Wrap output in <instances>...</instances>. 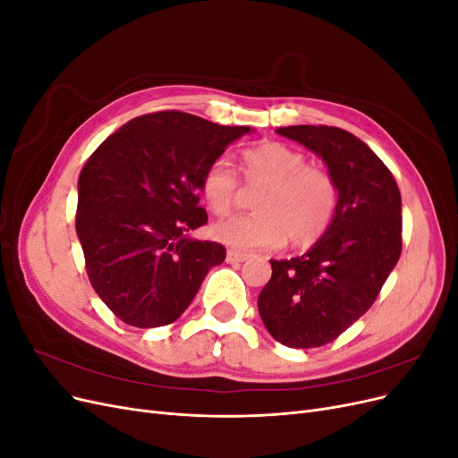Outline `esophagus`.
<instances>
[{
  "instance_id": "obj_1",
  "label": "esophagus",
  "mask_w": 458,
  "mask_h": 458,
  "mask_svg": "<svg viewBox=\"0 0 458 458\" xmlns=\"http://www.w3.org/2000/svg\"><path fill=\"white\" fill-rule=\"evenodd\" d=\"M246 259H248V256L242 254V252H237V250H229L227 256H225V261H227V263H242V261H246Z\"/></svg>"
}]
</instances>
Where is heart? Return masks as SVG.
<instances>
[{"label": "heart", "instance_id": "1", "mask_svg": "<svg viewBox=\"0 0 458 458\" xmlns=\"http://www.w3.org/2000/svg\"><path fill=\"white\" fill-rule=\"evenodd\" d=\"M241 168L248 185H266L256 199L258 214L233 216L217 221L212 237L239 252L269 250L286 241L310 246L323 237L336 210V185L332 177L311 168L301 152L283 143L267 141L246 148ZM202 197L217 216L233 210L239 195V179L231 165L217 158L208 165Z\"/></svg>", "mask_w": 458, "mask_h": 458}]
</instances>
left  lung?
Instances as JSON below:
<instances>
[{
  "mask_svg": "<svg viewBox=\"0 0 458 458\" xmlns=\"http://www.w3.org/2000/svg\"><path fill=\"white\" fill-rule=\"evenodd\" d=\"M276 133L321 158L336 185L335 217L310 250L271 259L258 298L269 335L288 348L338 338L377 300L401 256V195L369 145L332 126H288Z\"/></svg>",
  "mask_w": 458,
  "mask_h": 458,
  "instance_id": "1",
  "label": "left lung"
}]
</instances>
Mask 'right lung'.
Masks as SVG:
<instances>
[{"instance_id":"1","label":"right lung","mask_w":458,"mask_h":458,"mask_svg":"<svg viewBox=\"0 0 458 458\" xmlns=\"http://www.w3.org/2000/svg\"><path fill=\"white\" fill-rule=\"evenodd\" d=\"M162 110L130 120L99 145L78 179L76 233L95 293L137 328L174 323L225 248L191 237L208 165L250 133Z\"/></svg>"}]
</instances>
